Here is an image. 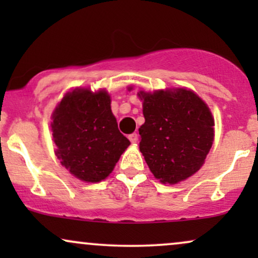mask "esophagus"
<instances>
[{
    "mask_svg": "<svg viewBox=\"0 0 258 258\" xmlns=\"http://www.w3.org/2000/svg\"><path fill=\"white\" fill-rule=\"evenodd\" d=\"M128 139L131 141V143H137V142H138V133H136V132L131 133V135L128 136Z\"/></svg>",
    "mask_w": 258,
    "mask_h": 258,
    "instance_id": "obj_1",
    "label": "esophagus"
}]
</instances>
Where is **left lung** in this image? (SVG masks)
Wrapping results in <instances>:
<instances>
[{
  "label": "left lung",
  "mask_w": 258,
  "mask_h": 258,
  "mask_svg": "<svg viewBox=\"0 0 258 258\" xmlns=\"http://www.w3.org/2000/svg\"><path fill=\"white\" fill-rule=\"evenodd\" d=\"M146 122L139 128V150L155 178L174 184L203 166L214 142L215 121L194 92H139Z\"/></svg>",
  "instance_id": "1"
}]
</instances>
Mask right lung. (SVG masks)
<instances>
[{"instance_id":"add662e5","label":"right lung","mask_w":258,"mask_h":258,"mask_svg":"<svg viewBox=\"0 0 258 258\" xmlns=\"http://www.w3.org/2000/svg\"><path fill=\"white\" fill-rule=\"evenodd\" d=\"M52 117L58 159L70 173L85 182L105 179L130 146L117 128L105 91L69 92Z\"/></svg>"}]
</instances>
